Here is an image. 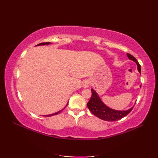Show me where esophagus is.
Returning a JSON list of instances; mask_svg holds the SVG:
<instances>
[{"instance_id": "1", "label": "esophagus", "mask_w": 158, "mask_h": 158, "mask_svg": "<svg viewBox=\"0 0 158 158\" xmlns=\"http://www.w3.org/2000/svg\"><path fill=\"white\" fill-rule=\"evenodd\" d=\"M82 85L83 88H88L90 85V81H89V80H85V81H83Z\"/></svg>"}]
</instances>
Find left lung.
<instances>
[{"label": "left lung", "instance_id": "1", "mask_svg": "<svg viewBox=\"0 0 158 158\" xmlns=\"http://www.w3.org/2000/svg\"><path fill=\"white\" fill-rule=\"evenodd\" d=\"M127 56L130 60H133L134 62L136 63L139 72L140 73H141L140 65L135 57L130 54V53H127ZM91 91L92 96L90 98L89 102L87 104V106H88V109L92 112L93 115L98 117V118L102 120L108 121V122H113V121L121 119L123 117L126 116L127 114H129L134 107L133 106L127 110H117L112 109L106 106L102 102V100L99 98L98 94L96 92L94 89H91Z\"/></svg>", "mask_w": 158, "mask_h": 158}]
</instances>
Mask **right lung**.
Here are the masks:
<instances>
[{"instance_id":"obj_1","label":"right lung","mask_w":158,"mask_h":158,"mask_svg":"<svg viewBox=\"0 0 158 158\" xmlns=\"http://www.w3.org/2000/svg\"><path fill=\"white\" fill-rule=\"evenodd\" d=\"M49 44H51V43L46 42V43H39V44H38L37 45H49ZM67 105H68V104H67ZM61 110H60V111L56 112L55 113L50 114V115H43V116H45V117H50V116H52V115H57V114H58L59 113L61 112Z\"/></svg>"}]
</instances>
